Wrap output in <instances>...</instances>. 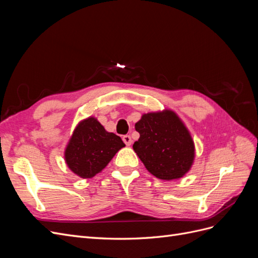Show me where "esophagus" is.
<instances>
[{
  "label": "esophagus",
  "mask_w": 258,
  "mask_h": 258,
  "mask_svg": "<svg viewBox=\"0 0 258 258\" xmlns=\"http://www.w3.org/2000/svg\"><path fill=\"white\" fill-rule=\"evenodd\" d=\"M122 141H123V143L126 144L127 146H130V145L132 144L131 137H130V136H128V135H126V136H123V137H122Z\"/></svg>",
  "instance_id": "esophagus-1"
}]
</instances>
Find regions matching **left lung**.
<instances>
[{
    "label": "left lung",
    "mask_w": 258,
    "mask_h": 258,
    "mask_svg": "<svg viewBox=\"0 0 258 258\" xmlns=\"http://www.w3.org/2000/svg\"><path fill=\"white\" fill-rule=\"evenodd\" d=\"M140 134L134 151L156 177H182L191 167L195 146L188 130L172 111L144 114L136 123Z\"/></svg>",
    "instance_id": "1"
}]
</instances>
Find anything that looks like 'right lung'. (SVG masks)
Masks as SVG:
<instances>
[{
    "mask_svg": "<svg viewBox=\"0 0 258 258\" xmlns=\"http://www.w3.org/2000/svg\"><path fill=\"white\" fill-rule=\"evenodd\" d=\"M123 146L118 136L107 132L96 118L90 117L74 130L64 157L75 174L90 178L104 169Z\"/></svg>",
    "mask_w": 258,
    "mask_h": 258,
    "instance_id": "obj_1",
    "label": "right lung"
}]
</instances>
